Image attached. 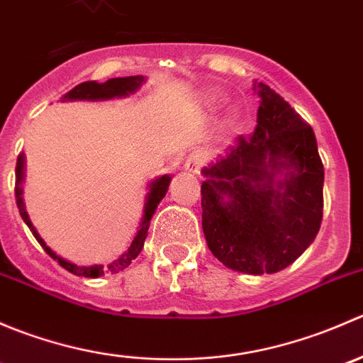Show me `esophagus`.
Returning a JSON list of instances; mask_svg holds the SVG:
<instances>
[{
    "label": "esophagus",
    "instance_id": "1",
    "mask_svg": "<svg viewBox=\"0 0 363 363\" xmlns=\"http://www.w3.org/2000/svg\"><path fill=\"white\" fill-rule=\"evenodd\" d=\"M203 163H205L203 152H200V151L191 152V155L188 156V160H186L184 170L188 172V174H199V172L202 170Z\"/></svg>",
    "mask_w": 363,
    "mask_h": 363
}]
</instances>
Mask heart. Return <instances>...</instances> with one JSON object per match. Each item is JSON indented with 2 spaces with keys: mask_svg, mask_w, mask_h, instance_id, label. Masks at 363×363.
<instances>
[{
  "mask_svg": "<svg viewBox=\"0 0 363 363\" xmlns=\"http://www.w3.org/2000/svg\"><path fill=\"white\" fill-rule=\"evenodd\" d=\"M216 98H218V96H214V100H216Z\"/></svg>",
  "mask_w": 363,
  "mask_h": 363,
  "instance_id": "1",
  "label": "heart"
}]
</instances>
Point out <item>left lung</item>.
<instances>
[{
    "mask_svg": "<svg viewBox=\"0 0 363 363\" xmlns=\"http://www.w3.org/2000/svg\"><path fill=\"white\" fill-rule=\"evenodd\" d=\"M255 87L251 137L202 170V228L223 265L262 276L291 265L320 232L325 170L313 128L269 86Z\"/></svg>",
    "mask_w": 363,
    "mask_h": 363,
    "instance_id": "obj_1",
    "label": "left lung"
}]
</instances>
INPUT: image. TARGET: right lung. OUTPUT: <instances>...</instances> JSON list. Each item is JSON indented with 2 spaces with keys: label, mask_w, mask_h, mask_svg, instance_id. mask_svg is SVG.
<instances>
[{
  "label": "right lung",
  "mask_w": 363,
  "mask_h": 363,
  "mask_svg": "<svg viewBox=\"0 0 363 363\" xmlns=\"http://www.w3.org/2000/svg\"><path fill=\"white\" fill-rule=\"evenodd\" d=\"M144 82V77H117V79H108L107 82L98 84L94 80H89V82H82L79 86L73 87L72 91H68L67 94L63 96V100H108V98H116V96H126V94L135 93V91L140 87V84ZM23 181H24V155H19L17 158V167H16V202H17V208L21 212V218L24 219L26 225L29 226V230L33 232L35 239L38 240L40 246L45 250L47 255L50 258L57 259L63 269H67L68 272L75 274V276H84V277H100L104 276L105 272H121V270L126 269L138 255H140L142 247H144V240L147 237V230L149 225H151V218L155 214L156 207L158 203L163 200V196L167 195L168 191V184H170V175H163V177L156 179L149 184V193L147 199H145V208H144V218H142L140 228H138L137 235L133 237V242L131 246L128 247V251L124 252L123 256L112 262L111 265L104 267V265H91V267H79L75 263L67 262L61 256H57L56 252L50 250L45 242H43L42 237L38 235V232L35 230L33 223L29 221V216L24 208V202H23Z\"/></svg>",
  "instance_id": "add662e5"
}]
</instances>
